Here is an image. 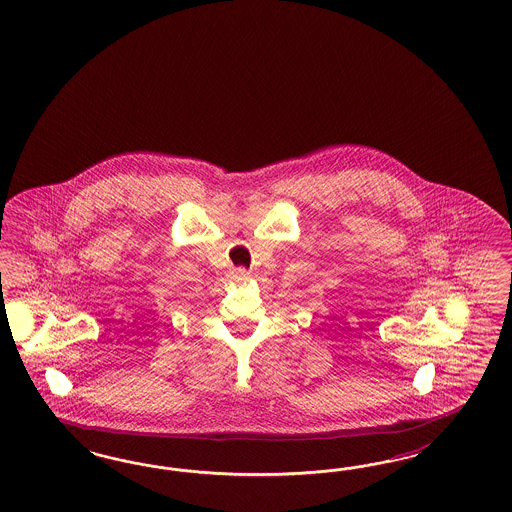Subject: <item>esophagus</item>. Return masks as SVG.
Returning <instances> with one entry per match:
<instances>
[{
  "label": "esophagus",
  "mask_w": 512,
  "mask_h": 512,
  "mask_svg": "<svg viewBox=\"0 0 512 512\" xmlns=\"http://www.w3.org/2000/svg\"><path fill=\"white\" fill-rule=\"evenodd\" d=\"M249 272L246 268H234L233 278L236 281H246L248 279Z\"/></svg>",
  "instance_id": "obj_1"
}]
</instances>
